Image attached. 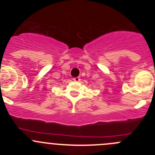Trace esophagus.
<instances>
[{
    "instance_id": "obj_1",
    "label": "esophagus",
    "mask_w": 155,
    "mask_h": 155,
    "mask_svg": "<svg viewBox=\"0 0 155 155\" xmlns=\"http://www.w3.org/2000/svg\"><path fill=\"white\" fill-rule=\"evenodd\" d=\"M73 80L74 81V82H79V81L81 80V79H80V77H75V78H73Z\"/></svg>"
}]
</instances>
